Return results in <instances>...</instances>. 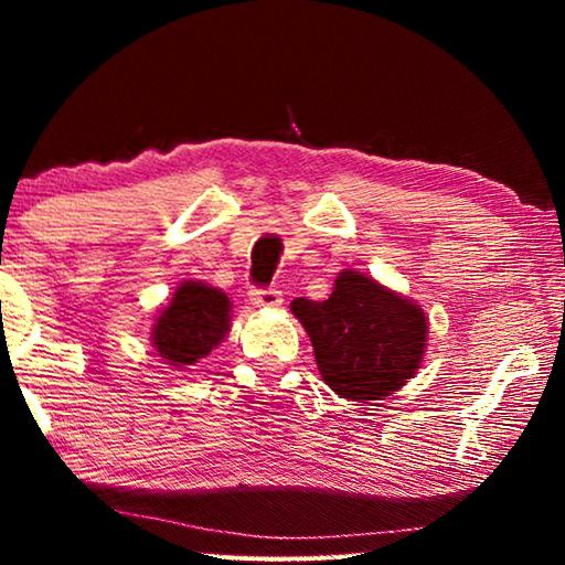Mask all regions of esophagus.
Returning a JSON list of instances; mask_svg holds the SVG:
<instances>
[{"mask_svg":"<svg viewBox=\"0 0 565 565\" xmlns=\"http://www.w3.org/2000/svg\"><path fill=\"white\" fill-rule=\"evenodd\" d=\"M248 299H252L254 306H264V309H274V306H279L284 301L281 291L271 289V286H259V289H252L248 291Z\"/></svg>","mask_w":565,"mask_h":565,"instance_id":"esophagus-1","label":"esophagus"}]
</instances>
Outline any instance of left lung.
<instances>
[{"mask_svg": "<svg viewBox=\"0 0 565 565\" xmlns=\"http://www.w3.org/2000/svg\"><path fill=\"white\" fill-rule=\"evenodd\" d=\"M317 366L343 398L376 401L416 374L426 349L424 311L359 271H341L327 301L294 299Z\"/></svg>", "mask_w": 565, "mask_h": 565, "instance_id": "8db88e82", "label": "left lung"}]
</instances>
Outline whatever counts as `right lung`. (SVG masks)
I'll return each mask as SVG.
<instances>
[{
    "label": "right lung",
    "instance_id": "obj_1",
    "mask_svg": "<svg viewBox=\"0 0 565 565\" xmlns=\"http://www.w3.org/2000/svg\"><path fill=\"white\" fill-rule=\"evenodd\" d=\"M228 331L226 294L199 281L181 284L157 319L154 347L169 366L184 369L218 347Z\"/></svg>",
    "mask_w": 565,
    "mask_h": 565
}]
</instances>
